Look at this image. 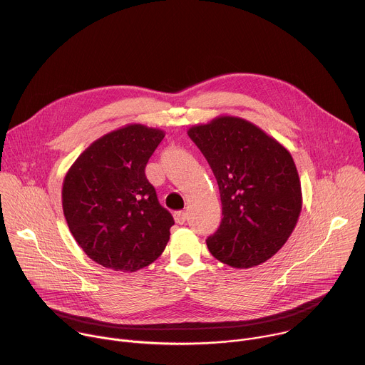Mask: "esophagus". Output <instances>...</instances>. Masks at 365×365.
Masks as SVG:
<instances>
[{
	"label": "esophagus",
	"mask_w": 365,
	"mask_h": 365,
	"mask_svg": "<svg viewBox=\"0 0 365 365\" xmlns=\"http://www.w3.org/2000/svg\"><path fill=\"white\" fill-rule=\"evenodd\" d=\"M175 220H176V222L178 224H185L186 222V220H187V214L185 212V211H178V212H175Z\"/></svg>",
	"instance_id": "esophagus-1"
}]
</instances>
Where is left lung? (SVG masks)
Here are the masks:
<instances>
[{"label":"left lung","mask_w":365,"mask_h":365,"mask_svg":"<svg viewBox=\"0 0 365 365\" xmlns=\"http://www.w3.org/2000/svg\"><path fill=\"white\" fill-rule=\"evenodd\" d=\"M187 135L217 179L222 220L206 240L211 254L235 269L267 262L292 235L300 211V179L289 150L252 123L220 115Z\"/></svg>","instance_id":"8db88e82"}]
</instances>
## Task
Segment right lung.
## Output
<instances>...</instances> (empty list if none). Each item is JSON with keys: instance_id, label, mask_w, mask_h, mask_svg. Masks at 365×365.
Returning a JSON list of instances; mask_svg holds the SVG:
<instances>
[{"instance_id": "obj_1", "label": "right lung", "mask_w": 365, "mask_h": 365, "mask_svg": "<svg viewBox=\"0 0 365 365\" xmlns=\"http://www.w3.org/2000/svg\"><path fill=\"white\" fill-rule=\"evenodd\" d=\"M163 137L159 128L124 125L95 140L68 170L63 214L73 238L95 263L137 272L166 248L175 221L144 173Z\"/></svg>"}]
</instances>
